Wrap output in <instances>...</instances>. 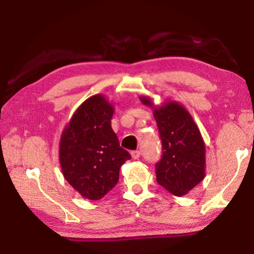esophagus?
<instances>
[{
	"mask_svg": "<svg viewBox=\"0 0 254 254\" xmlns=\"http://www.w3.org/2000/svg\"><path fill=\"white\" fill-rule=\"evenodd\" d=\"M131 157L133 159H139V157H140V151H139V150H134V151H131Z\"/></svg>",
	"mask_w": 254,
	"mask_h": 254,
	"instance_id": "1",
	"label": "esophagus"
}]
</instances>
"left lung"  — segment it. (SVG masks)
<instances>
[{"instance_id": "8db88e82", "label": "left lung", "mask_w": 254, "mask_h": 254, "mask_svg": "<svg viewBox=\"0 0 254 254\" xmlns=\"http://www.w3.org/2000/svg\"><path fill=\"white\" fill-rule=\"evenodd\" d=\"M153 107L151 98L140 97ZM162 143L156 165L157 183L175 196L186 195L205 177V143L191 115L177 102L153 107Z\"/></svg>"}]
</instances>
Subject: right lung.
I'll return each mask as SVG.
<instances>
[{
	"label": "right lung",
	"mask_w": 254,
	"mask_h": 254,
	"mask_svg": "<svg viewBox=\"0 0 254 254\" xmlns=\"http://www.w3.org/2000/svg\"><path fill=\"white\" fill-rule=\"evenodd\" d=\"M114 107L103 95L86 100L63 131L59 161L64 177L84 198L98 200L119 182L131 158L111 127Z\"/></svg>",
	"instance_id": "add662e5"
}]
</instances>
